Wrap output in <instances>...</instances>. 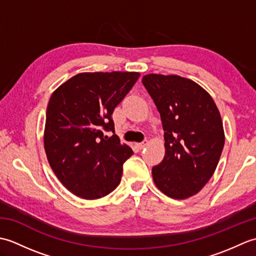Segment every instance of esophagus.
<instances>
[{
    "mask_svg": "<svg viewBox=\"0 0 256 256\" xmlns=\"http://www.w3.org/2000/svg\"><path fill=\"white\" fill-rule=\"evenodd\" d=\"M136 145H138V148L140 150H142V148H146V146L148 145V140H144V142H142V143H138V144H136Z\"/></svg>",
    "mask_w": 256,
    "mask_h": 256,
    "instance_id": "34e87169",
    "label": "esophagus"
}]
</instances>
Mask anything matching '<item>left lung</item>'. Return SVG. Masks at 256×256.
<instances>
[{"label": "left lung", "mask_w": 256, "mask_h": 256, "mask_svg": "<svg viewBox=\"0 0 256 256\" xmlns=\"http://www.w3.org/2000/svg\"><path fill=\"white\" fill-rule=\"evenodd\" d=\"M142 82L160 114L165 156L154 182L174 199L199 192L214 175L224 146L219 108L202 86L177 74H145Z\"/></svg>", "instance_id": "obj_1"}]
</instances>
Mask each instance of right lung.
<instances>
[{
  "label": "right lung",
  "instance_id": "add662e5",
  "mask_svg": "<svg viewBox=\"0 0 256 256\" xmlns=\"http://www.w3.org/2000/svg\"><path fill=\"white\" fill-rule=\"evenodd\" d=\"M140 72H81L52 92L46 111L44 148L52 172L70 192L94 200L116 189L133 155L114 133V108Z\"/></svg>",
  "mask_w": 256,
  "mask_h": 256
}]
</instances>
